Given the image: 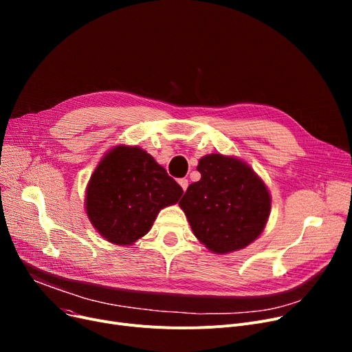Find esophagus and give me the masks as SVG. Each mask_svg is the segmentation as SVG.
<instances>
[{"instance_id":"1","label":"esophagus","mask_w":352,"mask_h":352,"mask_svg":"<svg viewBox=\"0 0 352 352\" xmlns=\"http://www.w3.org/2000/svg\"><path fill=\"white\" fill-rule=\"evenodd\" d=\"M178 184L181 186L182 191L186 192V191H187V188H188V179H187V178H181V179H178Z\"/></svg>"}]
</instances>
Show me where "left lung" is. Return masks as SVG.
<instances>
[{"mask_svg":"<svg viewBox=\"0 0 352 352\" xmlns=\"http://www.w3.org/2000/svg\"><path fill=\"white\" fill-rule=\"evenodd\" d=\"M197 170L201 179L179 201L195 236L215 254L251 244L271 210L265 184L243 161L221 154L202 157Z\"/></svg>","mask_w":352,"mask_h":352,"instance_id":"8db88e82","label":"left lung"}]
</instances>
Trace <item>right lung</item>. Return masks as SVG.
<instances>
[{
  "mask_svg": "<svg viewBox=\"0 0 352 352\" xmlns=\"http://www.w3.org/2000/svg\"><path fill=\"white\" fill-rule=\"evenodd\" d=\"M182 192L150 154L120 145L91 175L85 207L107 241L129 245L150 231L160 210L178 202Z\"/></svg>",
  "mask_w": 352,
  "mask_h": 352,
  "instance_id": "add662e5",
  "label": "right lung"
}]
</instances>
